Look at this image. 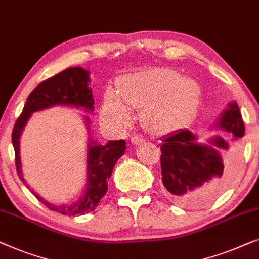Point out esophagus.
Listing matches in <instances>:
<instances>
[{"instance_id": "esophagus-1", "label": "esophagus", "mask_w": 259, "mask_h": 259, "mask_svg": "<svg viewBox=\"0 0 259 259\" xmlns=\"http://www.w3.org/2000/svg\"><path fill=\"white\" fill-rule=\"evenodd\" d=\"M143 141V137L140 136V135H134V136L131 137V143L133 144H141Z\"/></svg>"}]
</instances>
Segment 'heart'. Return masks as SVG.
Segmentation results:
<instances>
[{"mask_svg": "<svg viewBox=\"0 0 259 259\" xmlns=\"http://www.w3.org/2000/svg\"><path fill=\"white\" fill-rule=\"evenodd\" d=\"M117 94L104 95L102 118L105 123L124 126L130 116L126 108L143 110V119L155 125L159 118H190L196 110L199 90L196 83L169 68H152L121 78Z\"/></svg>", "mask_w": 259, "mask_h": 259, "instance_id": "b5f03b06", "label": "heart"}]
</instances>
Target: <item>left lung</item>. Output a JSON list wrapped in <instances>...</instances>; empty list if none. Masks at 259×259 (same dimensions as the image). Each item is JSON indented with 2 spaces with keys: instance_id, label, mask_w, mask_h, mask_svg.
Returning a JSON list of instances; mask_svg holds the SVG:
<instances>
[{
  "instance_id": "obj_1",
  "label": "left lung",
  "mask_w": 259,
  "mask_h": 259,
  "mask_svg": "<svg viewBox=\"0 0 259 259\" xmlns=\"http://www.w3.org/2000/svg\"><path fill=\"white\" fill-rule=\"evenodd\" d=\"M218 128L234 135L240 141L245 133L237 103H230L218 121ZM213 145L196 143L189 130H180L162 138L161 169L165 194L178 205L195 207L210 202L220 195L231 178L218 150H229L223 138L214 137Z\"/></svg>"
}]
</instances>
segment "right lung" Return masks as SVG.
Masks as SVG:
<instances>
[{"instance_id": "right-lung-1", "label": "right lung", "mask_w": 259, "mask_h": 259, "mask_svg": "<svg viewBox=\"0 0 259 259\" xmlns=\"http://www.w3.org/2000/svg\"><path fill=\"white\" fill-rule=\"evenodd\" d=\"M89 71L83 68H68L58 72L55 76L39 83L27 98L23 110L14 125L12 141L15 150V165L19 177L24 182L21 171L20 159V137L25 123L32 112L53 105H72V107L84 108L85 110H94V98L92 89L89 88ZM89 126V118H87ZM124 140L109 141L107 144L101 145L89 140L88 164H87V190L78 202L70 205H55L45 202L41 197L35 195L38 201L48 209L62 214H84L95 210L98 203L108 191V181L112 174V169L119 157L124 154L126 145Z\"/></svg>"}]
</instances>
